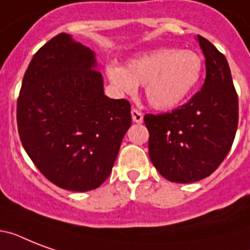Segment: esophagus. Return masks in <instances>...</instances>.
Segmentation results:
<instances>
[{
	"label": "esophagus",
	"mask_w": 250,
	"mask_h": 250,
	"mask_svg": "<svg viewBox=\"0 0 250 250\" xmlns=\"http://www.w3.org/2000/svg\"><path fill=\"white\" fill-rule=\"evenodd\" d=\"M131 114H132V121L135 123H141L143 122V113H141L140 110L132 109L131 110Z\"/></svg>",
	"instance_id": "34e87169"
}]
</instances>
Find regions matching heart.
Wrapping results in <instances>:
<instances>
[{
  "instance_id": "b5f03b06",
  "label": "heart",
  "mask_w": 250,
  "mask_h": 250,
  "mask_svg": "<svg viewBox=\"0 0 250 250\" xmlns=\"http://www.w3.org/2000/svg\"><path fill=\"white\" fill-rule=\"evenodd\" d=\"M201 57L193 50L157 49L128 61L125 68L107 67L115 89L133 93L144 85L145 98L158 110H171L189 97L201 79Z\"/></svg>"
}]
</instances>
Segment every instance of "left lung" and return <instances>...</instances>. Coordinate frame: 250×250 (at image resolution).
I'll list each match as a JSON object with an SVG mask.
<instances>
[{
	"instance_id": "left-lung-1",
	"label": "left lung",
	"mask_w": 250,
	"mask_h": 250,
	"mask_svg": "<svg viewBox=\"0 0 250 250\" xmlns=\"http://www.w3.org/2000/svg\"><path fill=\"white\" fill-rule=\"evenodd\" d=\"M205 56L204 85L171 113L145 114L149 157L157 171L174 183L209 176L232 146L239 122V100L226 57L197 36Z\"/></svg>"
}]
</instances>
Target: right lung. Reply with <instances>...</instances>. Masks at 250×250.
I'll list each match as a JSON object with an SVG mask.
<instances>
[{
	"instance_id": "add662e5",
	"label": "right lung",
	"mask_w": 250,
	"mask_h": 250,
	"mask_svg": "<svg viewBox=\"0 0 250 250\" xmlns=\"http://www.w3.org/2000/svg\"><path fill=\"white\" fill-rule=\"evenodd\" d=\"M131 121V104L104 94L94 53L70 35H57L33 56L18 97V132L49 182L74 192L98 188Z\"/></svg>"
}]
</instances>
